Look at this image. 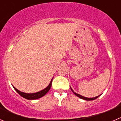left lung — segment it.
I'll list each match as a JSON object with an SVG mask.
<instances>
[{
	"instance_id": "left-lung-1",
	"label": "left lung",
	"mask_w": 121,
	"mask_h": 121,
	"mask_svg": "<svg viewBox=\"0 0 121 121\" xmlns=\"http://www.w3.org/2000/svg\"><path fill=\"white\" fill-rule=\"evenodd\" d=\"M70 88H71V87H70ZM71 91H72L74 93V95H76V96H78V97L80 98H81V99H84V100H95V99H97V98H98V97H99V96H100V95H99V96H96V97H95V98H86V97L82 96H81V95H79V94H78V93H75V92H74V91L73 90V89L71 88Z\"/></svg>"
}]
</instances>
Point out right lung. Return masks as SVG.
<instances>
[{"instance_id":"add662e5","label":"right lung","mask_w":121,"mask_h":121,"mask_svg":"<svg viewBox=\"0 0 121 121\" xmlns=\"http://www.w3.org/2000/svg\"><path fill=\"white\" fill-rule=\"evenodd\" d=\"M53 79L51 80L50 84L48 85L47 87H46L45 89L42 90L40 91H38V92L35 93H26L22 92L21 91L18 90L17 88H16L14 86H13V88H14V90L16 91L17 92L21 95V96L23 97V98H25L26 99H28V100H34V99H37L39 98H42V96H43L44 95H45L48 92V91L50 90V88L51 86V84H52V81H53Z\"/></svg>"}]
</instances>
